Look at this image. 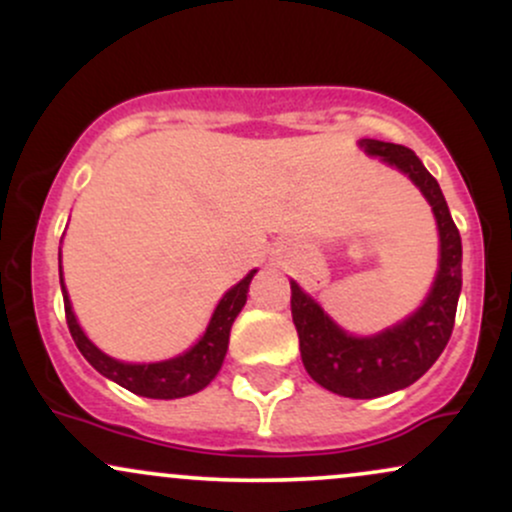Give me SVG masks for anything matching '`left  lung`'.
<instances>
[{
	"mask_svg": "<svg viewBox=\"0 0 512 512\" xmlns=\"http://www.w3.org/2000/svg\"><path fill=\"white\" fill-rule=\"evenodd\" d=\"M368 156L399 170L431 204L438 226V269L424 303L375 334H351L291 279V315L310 378L334 395L373 399L404 390L421 378L448 344L462 291V240L438 180L407 146L361 139Z\"/></svg>",
	"mask_w": 512,
	"mask_h": 512,
	"instance_id": "left-lung-1",
	"label": "left lung"
}]
</instances>
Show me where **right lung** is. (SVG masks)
<instances>
[{
    "instance_id": "right-lung-1",
    "label": "right lung",
    "mask_w": 512,
    "mask_h": 512,
    "mask_svg": "<svg viewBox=\"0 0 512 512\" xmlns=\"http://www.w3.org/2000/svg\"><path fill=\"white\" fill-rule=\"evenodd\" d=\"M64 238V236H62ZM60 286L64 296V313H67V325L72 332V339L79 346V351L84 358L91 363L98 373L105 375L108 380H113L125 390L134 392L139 397L149 399H178L195 395V392L204 390L211 380L219 375L223 366V358L228 351V339H231V327L236 322L240 310H243L245 301H248V289L252 276L257 274V269H250L236 286H231L221 296V301L216 303L214 313L209 317L207 330L202 332V337L190 346L182 354L173 358H163V361L154 363H129L120 361V358L108 356L105 351L98 349L91 339L86 337V332L81 330L79 320H76L72 301H69L67 286H64L62 276V248L60 255Z\"/></svg>"
}]
</instances>
